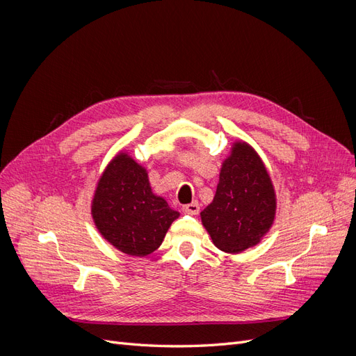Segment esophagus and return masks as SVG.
<instances>
[{
	"instance_id": "obj_1",
	"label": "esophagus",
	"mask_w": 356,
	"mask_h": 356,
	"mask_svg": "<svg viewBox=\"0 0 356 356\" xmlns=\"http://www.w3.org/2000/svg\"><path fill=\"white\" fill-rule=\"evenodd\" d=\"M182 211H184L186 213H190V215H197L199 211H200V207L197 202H191L188 204H184V208H182Z\"/></svg>"
}]
</instances>
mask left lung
Returning a JSON list of instances; mask_svg holds the SVG:
<instances>
[{
	"label": "left lung",
	"mask_w": 356,
	"mask_h": 356,
	"mask_svg": "<svg viewBox=\"0 0 356 356\" xmlns=\"http://www.w3.org/2000/svg\"><path fill=\"white\" fill-rule=\"evenodd\" d=\"M275 211V190L261 159L246 143H236L212 203L200 212L213 245L230 254L257 245L273 224Z\"/></svg>",
	"instance_id": "left-lung-1"
}]
</instances>
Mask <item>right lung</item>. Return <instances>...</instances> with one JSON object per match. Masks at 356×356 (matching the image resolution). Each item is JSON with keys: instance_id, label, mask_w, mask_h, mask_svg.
<instances>
[{"instance_id": "add662e5", "label": "right lung", "mask_w": 356, "mask_h": 356, "mask_svg": "<svg viewBox=\"0 0 356 356\" xmlns=\"http://www.w3.org/2000/svg\"><path fill=\"white\" fill-rule=\"evenodd\" d=\"M96 227L117 250L145 257L163 242L179 213L153 195L147 172L127 154H118L102 174L92 203Z\"/></svg>"}]
</instances>
